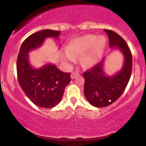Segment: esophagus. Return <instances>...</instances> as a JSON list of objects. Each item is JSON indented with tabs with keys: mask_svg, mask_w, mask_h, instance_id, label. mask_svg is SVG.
Segmentation results:
<instances>
[{
	"mask_svg": "<svg viewBox=\"0 0 146 146\" xmlns=\"http://www.w3.org/2000/svg\"><path fill=\"white\" fill-rule=\"evenodd\" d=\"M78 75V71H73V73H71V78L74 79L75 78L77 77Z\"/></svg>",
	"mask_w": 146,
	"mask_h": 146,
	"instance_id": "obj_1",
	"label": "esophagus"
}]
</instances>
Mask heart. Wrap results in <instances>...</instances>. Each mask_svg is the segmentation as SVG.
Returning <instances> with one entry per match:
<instances>
[{
    "label": "heart",
    "instance_id": "heart-1",
    "mask_svg": "<svg viewBox=\"0 0 146 146\" xmlns=\"http://www.w3.org/2000/svg\"><path fill=\"white\" fill-rule=\"evenodd\" d=\"M106 39L104 36L88 35L76 38L67 46L68 52L65 53V57L69 61L74 59L73 56H81L82 64L85 67L94 66L104 50Z\"/></svg>",
    "mask_w": 146,
    "mask_h": 146
}]
</instances>
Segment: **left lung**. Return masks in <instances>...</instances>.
Wrapping results in <instances>:
<instances>
[{
    "label": "left lung",
    "instance_id": "8db88e82",
    "mask_svg": "<svg viewBox=\"0 0 146 146\" xmlns=\"http://www.w3.org/2000/svg\"><path fill=\"white\" fill-rule=\"evenodd\" d=\"M107 34L110 48H118L124 56L122 68L117 74L109 76L103 70L104 60L84 72V94L92 106L104 107L119 99L126 89L132 70V55L124 39L116 32L104 29Z\"/></svg>",
    "mask_w": 146,
    "mask_h": 146
}]
</instances>
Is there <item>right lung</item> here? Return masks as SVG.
<instances>
[{
  "mask_svg": "<svg viewBox=\"0 0 146 146\" xmlns=\"http://www.w3.org/2000/svg\"><path fill=\"white\" fill-rule=\"evenodd\" d=\"M60 31L44 29L29 36L22 44L17 56L18 82L27 98L35 105L52 108L61 102L65 88L70 82V73L61 71L54 64L34 68L29 62L28 54L40 47L47 37L58 39Z\"/></svg>",
  "mask_w": 146,
  "mask_h": 146,
  "instance_id": "obj_1",
  "label": "right lung"
}]
</instances>
